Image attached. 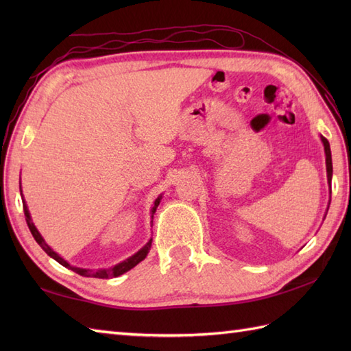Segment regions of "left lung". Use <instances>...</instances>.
<instances>
[{"label":"left lung","instance_id":"8db88e82","mask_svg":"<svg viewBox=\"0 0 351 351\" xmlns=\"http://www.w3.org/2000/svg\"><path fill=\"white\" fill-rule=\"evenodd\" d=\"M323 140V145H324V152H326V167H327V181L329 184L332 182V173H333V169H332V154H330V146H329V141L327 138L322 137ZM332 193V190H330Z\"/></svg>","mask_w":351,"mask_h":351}]
</instances>
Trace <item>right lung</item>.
Here are the masks:
<instances>
[{
    "instance_id": "obj_1",
    "label": "right lung",
    "mask_w": 351,
    "mask_h": 351,
    "mask_svg": "<svg viewBox=\"0 0 351 351\" xmlns=\"http://www.w3.org/2000/svg\"><path fill=\"white\" fill-rule=\"evenodd\" d=\"M21 196H22V190H21ZM160 197L155 200V204H154V208H152V219H154V214H155V211H156V206L160 205ZM22 205H24V214H25V220H27V225H28V228H29V230H32V234H33V237H34V240L37 241V244L40 245V247L48 253V255L51 256V258H54L58 264H62L63 267H66V268H69V270H72V271H75V273H78L80 276H86V278H99V279H108V278H117V276H121V274H123V273H126L128 270H131L132 267H136L140 261H143L145 258H146V255L149 253V250H151V245H152V240H149V243L145 245L143 249L141 250H138L136 255H132L131 258H128L126 261H123V263H121V264H117V265H114V267H111V268H104V270H96V271H93V270H86V268H78V267H72V265H69L68 263H66V261L62 258V256H58L57 253L52 250L49 245L45 243V240L42 238V235L39 234V230L36 229V226L33 225V221H32V219H29V213H28V208H27V205H25V200L24 202H22Z\"/></svg>"
}]
</instances>
